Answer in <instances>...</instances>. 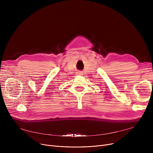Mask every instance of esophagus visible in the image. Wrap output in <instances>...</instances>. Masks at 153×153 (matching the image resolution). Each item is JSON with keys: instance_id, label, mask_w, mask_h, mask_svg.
Segmentation results:
<instances>
[{"instance_id": "obj_1", "label": "esophagus", "mask_w": 153, "mask_h": 153, "mask_svg": "<svg viewBox=\"0 0 153 153\" xmlns=\"http://www.w3.org/2000/svg\"><path fill=\"white\" fill-rule=\"evenodd\" d=\"M80 74H81V73H80Z\"/></svg>"}]
</instances>
